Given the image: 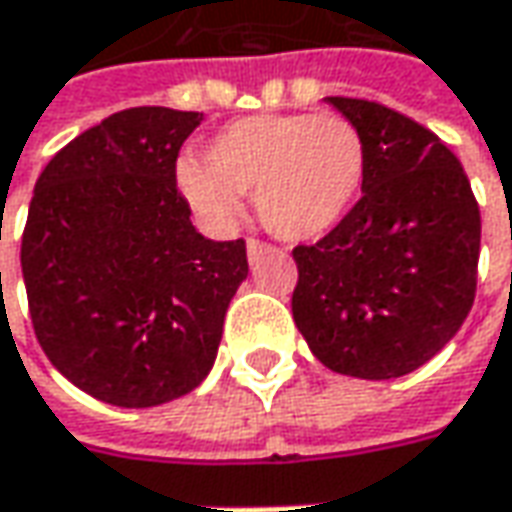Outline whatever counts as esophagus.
<instances>
[{
	"instance_id": "esophagus-1",
	"label": "esophagus",
	"mask_w": 512,
	"mask_h": 512,
	"mask_svg": "<svg viewBox=\"0 0 512 512\" xmlns=\"http://www.w3.org/2000/svg\"><path fill=\"white\" fill-rule=\"evenodd\" d=\"M267 250H270V245L259 242V239H250V242H247V259H250V262H256L259 256H265Z\"/></svg>"
}]
</instances>
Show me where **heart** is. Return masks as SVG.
<instances>
[{"label":"heart","mask_w":512,"mask_h":512,"mask_svg":"<svg viewBox=\"0 0 512 512\" xmlns=\"http://www.w3.org/2000/svg\"><path fill=\"white\" fill-rule=\"evenodd\" d=\"M367 145L336 113H256L207 139L202 162L176 165V190L210 230H233L256 193L262 225L285 242H313L356 205Z\"/></svg>","instance_id":"b5f03b06"}]
</instances>
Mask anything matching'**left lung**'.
<instances>
[{"label": "left lung", "instance_id": "1", "mask_svg": "<svg viewBox=\"0 0 512 512\" xmlns=\"http://www.w3.org/2000/svg\"><path fill=\"white\" fill-rule=\"evenodd\" d=\"M367 145L362 199L293 250V319L327 370L399 379L430 362L476 296L482 216L456 153L379 102L327 96Z\"/></svg>", "mask_w": 512, "mask_h": 512}]
</instances>
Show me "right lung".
Returning <instances> with one entry per match:
<instances>
[{"instance_id": "obj_1", "label": "right lung", "mask_w": 512, "mask_h": 512, "mask_svg": "<svg viewBox=\"0 0 512 512\" xmlns=\"http://www.w3.org/2000/svg\"><path fill=\"white\" fill-rule=\"evenodd\" d=\"M205 113L119 110L59 150L22 236L30 319L50 364L116 407H156L205 382L245 242L205 239L176 156Z\"/></svg>"}]
</instances>
